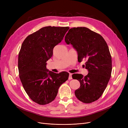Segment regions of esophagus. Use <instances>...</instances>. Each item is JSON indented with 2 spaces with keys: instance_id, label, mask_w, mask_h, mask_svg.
<instances>
[{
  "instance_id": "esophagus-1",
  "label": "esophagus",
  "mask_w": 128,
  "mask_h": 128,
  "mask_svg": "<svg viewBox=\"0 0 128 128\" xmlns=\"http://www.w3.org/2000/svg\"><path fill=\"white\" fill-rule=\"evenodd\" d=\"M72 74H70V75H69V77H68V79L69 80H71V79H72Z\"/></svg>"
}]
</instances>
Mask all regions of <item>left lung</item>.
Returning <instances> with one entry per match:
<instances>
[{"instance_id": "8db88e82", "label": "left lung", "mask_w": 128, "mask_h": 128, "mask_svg": "<svg viewBox=\"0 0 128 128\" xmlns=\"http://www.w3.org/2000/svg\"><path fill=\"white\" fill-rule=\"evenodd\" d=\"M65 41L77 51L79 62L86 60L84 66L89 72L84 77L78 74L72 75L80 84L75 94L84 103L94 102L102 95L111 77L112 57L108 46L101 35L85 27L70 29Z\"/></svg>"}]
</instances>
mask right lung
Returning <instances> with one entry per match:
<instances>
[{"mask_svg":"<svg viewBox=\"0 0 128 128\" xmlns=\"http://www.w3.org/2000/svg\"><path fill=\"white\" fill-rule=\"evenodd\" d=\"M68 27L46 26L27 37L19 52V77L28 96L39 105L49 104L55 99L59 87L68 78L69 74L49 71L46 61L53 49L62 42Z\"/></svg>","mask_w":128,"mask_h":128,"instance_id":"1","label":"right lung"}]
</instances>
